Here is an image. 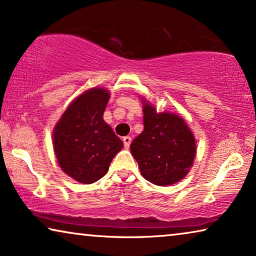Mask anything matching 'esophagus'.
<instances>
[{"label": "esophagus", "mask_w": 256, "mask_h": 256, "mask_svg": "<svg viewBox=\"0 0 256 256\" xmlns=\"http://www.w3.org/2000/svg\"><path fill=\"white\" fill-rule=\"evenodd\" d=\"M122 140H124V148H126V149H128V148L130 146V143H132V137H130V136H124V138H122Z\"/></svg>", "instance_id": "34e87169"}]
</instances>
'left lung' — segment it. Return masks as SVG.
<instances>
[{"label": "left lung", "mask_w": 256, "mask_h": 256, "mask_svg": "<svg viewBox=\"0 0 256 256\" xmlns=\"http://www.w3.org/2000/svg\"><path fill=\"white\" fill-rule=\"evenodd\" d=\"M144 130L132 140L130 151L144 179L157 186H168L184 179L196 154L195 137L182 118L157 113L143 100Z\"/></svg>", "instance_id": "left-lung-1"}]
</instances>
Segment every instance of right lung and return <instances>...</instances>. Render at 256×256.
Returning a JSON list of instances; mask_svg holds the SVG:
<instances>
[{
	"instance_id": "right-lung-1",
	"label": "right lung",
	"mask_w": 256,
	"mask_h": 256,
	"mask_svg": "<svg viewBox=\"0 0 256 256\" xmlns=\"http://www.w3.org/2000/svg\"><path fill=\"white\" fill-rule=\"evenodd\" d=\"M108 99L106 88L85 91L70 104L54 128L53 146L58 165L80 184H94L105 176L114 156L124 148L102 119Z\"/></svg>"
}]
</instances>
